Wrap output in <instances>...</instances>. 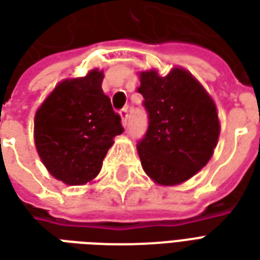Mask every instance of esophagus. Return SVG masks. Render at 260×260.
Returning a JSON list of instances; mask_svg holds the SVG:
<instances>
[{"mask_svg": "<svg viewBox=\"0 0 260 260\" xmlns=\"http://www.w3.org/2000/svg\"><path fill=\"white\" fill-rule=\"evenodd\" d=\"M119 115H121V119H122V124L126 125V121H128V108H122L119 111Z\"/></svg>", "mask_w": 260, "mask_h": 260, "instance_id": "34e87169", "label": "esophagus"}]
</instances>
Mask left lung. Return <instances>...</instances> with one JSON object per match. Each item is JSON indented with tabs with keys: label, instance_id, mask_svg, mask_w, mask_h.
Returning <instances> with one entry per match:
<instances>
[{
	"label": "left lung",
	"instance_id": "obj_1",
	"mask_svg": "<svg viewBox=\"0 0 260 260\" xmlns=\"http://www.w3.org/2000/svg\"><path fill=\"white\" fill-rule=\"evenodd\" d=\"M138 91L149 117L145 138L138 142L142 167L156 184L177 185L210 160L220 135L216 104L203 86L182 68L160 76L139 74Z\"/></svg>",
	"mask_w": 260,
	"mask_h": 260
}]
</instances>
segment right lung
Here are the masks:
<instances>
[{"instance_id":"right-lung-1","label":"right lung","mask_w":260,"mask_h":260,"mask_svg":"<svg viewBox=\"0 0 260 260\" xmlns=\"http://www.w3.org/2000/svg\"><path fill=\"white\" fill-rule=\"evenodd\" d=\"M103 71L65 79L55 86L35 115V143L48 173L67 185L90 182L122 134L121 117L103 93Z\"/></svg>"}]
</instances>
